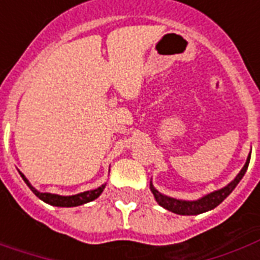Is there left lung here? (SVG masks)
<instances>
[{
  "label": "left lung",
  "instance_id": "1",
  "mask_svg": "<svg viewBox=\"0 0 260 260\" xmlns=\"http://www.w3.org/2000/svg\"><path fill=\"white\" fill-rule=\"evenodd\" d=\"M249 160H251V153H249V156L246 158L242 170H241L240 173L237 174V177L230 184H227L223 188H220L217 191L209 192V193L203 195L199 199H195V201H184V199H177V198H171V196L164 195V193L158 192L154 188L152 181H150V191H152L156 202H157L160 206L164 207L166 210L175 213V214H181V216H196V214L209 212V210H212L214 207H217L231 192L234 191L235 186L238 185V182L245 175L248 166H249Z\"/></svg>",
  "mask_w": 260,
  "mask_h": 260
}]
</instances>
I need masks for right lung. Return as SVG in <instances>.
<instances>
[{"label":"right lung","instance_id":"add662e5","mask_svg":"<svg viewBox=\"0 0 260 260\" xmlns=\"http://www.w3.org/2000/svg\"><path fill=\"white\" fill-rule=\"evenodd\" d=\"M20 177H22V180L25 181L26 185L30 188V191L35 193V195L39 198V199H42L43 202H46L48 205H51V206H58V207H75V206H80V205H85L87 202H91L97 199L99 196L102 195V192L104 191V188H106V184H103L96 189H90V191H85V192H80V193H76V195H57V193H50V192H40L37 191L35 186L31 185L29 180L26 178L25 175L22 174L19 171Z\"/></svg>","mask_w":260,"mask_h":260}]
</instances>
